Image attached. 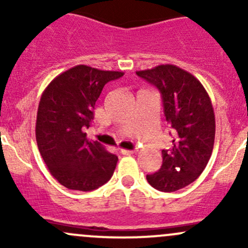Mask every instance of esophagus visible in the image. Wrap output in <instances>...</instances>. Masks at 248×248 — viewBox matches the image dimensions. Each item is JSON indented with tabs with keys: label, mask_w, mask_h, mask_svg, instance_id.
Returning <instances> with one entry per match:
<instances>
[{
	"label": "esophagus",
	"mask_w": 248,
	"mask_h": 248,
	"mask_svg": "<svg viewBox=\"0 0 248 248\" xmlns=\"http://www.w3.org/2000/svg\"><path fill=\"white\" fill-rule=\"evenodd\" d=\"M136 152V150H126V149H121V154L122 155H132Z\"/></svg>",
	"instance_id": "obj_1"
}]
</instances>
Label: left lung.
I'll use <instances>...</instances> for the list:
<instances>
[{"instance_id": "obj_1", "label": "left lung", "mask_w": 248, "mask_h": 248, "mask_svg": "<svg viewBox=\"0 0 248 248\" xmlns=\"http://www.w3.org/2000/svg\"><path fill=\"white\" fill-rule=\"evenodd\" d=\"M137 74L159 90L172 146L162 150L161 169L146 175L154 188L175 192L188 186L206 167L214 149L215 112L211 99L193 74L174 64H159Z\"/></svg>"}]
</instances>
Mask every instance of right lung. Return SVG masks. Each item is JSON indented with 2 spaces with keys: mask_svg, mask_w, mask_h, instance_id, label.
I'll list each match as a JSON object with an SVG mask.
<instances>
[{
  "mask_svg": "<svg viewBox=\"0 0 248 248\" xmlns=\"http://www.w3.org/2000/svg\"><path fill=\"white\" fill-rule=\"evenodd\" d=\"M124 72L101 71L79 64L59 74L43 91L36 121L38 150L50 174L69 189L92 191L111 177L117 157L85 129L93 120L104 85Z\"/></svg>",
  "mask_w": 248,
  "mask_h": 248,
  "instance_id": "add662e5",
  "label": "right lung"
}]
</instances>
